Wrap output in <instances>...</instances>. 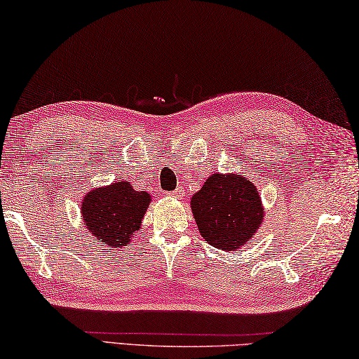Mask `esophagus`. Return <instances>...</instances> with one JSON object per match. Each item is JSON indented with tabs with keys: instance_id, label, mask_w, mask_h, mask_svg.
Instances as JSON below:
<instances>
[{
	"instance_id": "esophagus-1",
	"label": "esophagus",
	"mask_w": 359,
	"mask_h": 359,
	"mask_svg": "<svg viewBox=\"0 0 359 359\" xmlns=\"http://www.w3.org/2000/svg\"><path fill=\"white\" fill-rule=\"evenodd\" d=\"M168 195H170V197H175V198H180L181 197V191H180V189H175V191L168 192Z\"/></svg>"
}]
</instances>
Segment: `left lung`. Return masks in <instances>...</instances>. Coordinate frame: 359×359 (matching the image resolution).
Here are the masks:
<instances>
[{"label": "left lung", "mask_w": 359, "mask_h": 359, "mask_svg": "<svg viewBox=\"0 0 359 359\" xmlns=\"http://www.w3.org/2000/svg\"><path fill=\"white\" fill-rule=\"evenodd\" d=\"M191 208L203 238L228 252L253 238L264 215L253 182L239 175H211L192 197Z\"/></svg>", "instance_id": "1"}]
</instances>
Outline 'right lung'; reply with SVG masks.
<instances>
[{
	"label": "right lung",
	"mask_w": 359,
	"mask_h": 359,
	"mask_svg": "<svg viewBox=\"0 0 359 359\" xmlns=\"http://www.w3.org/2000/svg\"><path fill=\"white\" fill-rule=\"evenodd\" d=\"M150 200V194L134 191L130 182L118 181L87 194L81 214L89 231L100 242L121 247L140 228Z\"/></svg>",
	"instance_id": "obj_1"
}]
</instances>
